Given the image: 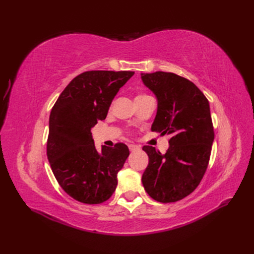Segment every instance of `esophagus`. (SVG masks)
Listing matches in <instances>:
<instances>
[{
    "instance_id": "esophagus-1",
    "label": "esophagus",
    "mask_w": 254,
    "mask_h": 254,
    "mask_svg": "<svg viewBox=\"0 0 254 254\" xmlns=\"http://www.w3.org/2000/svg\"><path fill=\"white\" fill-rule=\"evenodd\" d=\"M128 147H129V149L131 150V151L136 150V149H140V146L134 145V144H129V145H128Z\"/></svg>"
}]
</instances>
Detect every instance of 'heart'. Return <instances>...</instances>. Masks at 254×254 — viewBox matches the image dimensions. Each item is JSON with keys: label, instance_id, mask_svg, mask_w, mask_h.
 <instances>
[{"label": "heart", "instance_id": "1", "mask_svg": "<svg viewBox=\"0 0 254 254\" xmlns=\"http://www.w3.org/2000/svg\"><path fill=\"white\" fill-rule=\"evenodd\" d=\"M145 96H147V95H146V94H140V95L136 96L135 99H139V98H142V97H145Z\"/></svg>", "mask_w": 254, "mask_h": 254}]
</instances>
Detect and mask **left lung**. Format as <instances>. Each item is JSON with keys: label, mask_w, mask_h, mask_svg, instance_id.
<instances>
[{"label": "left lung", "mask_w": 254, "mask_h": 254, "mask_svg": "<svg viewBox=\"0 0 254 254\" xmlns=\"http://www.w3.org/2000/svg\"><path fill=\"white\" fill-rule=\"evenodd\" d=\"M141 77L158 98L151 131L171 135L164 155L143 146L149 163L142 182L152 199L176 202L195 190L209 165L214 141L209 101L194 82L177 74L142 73Z\"/></svg>", "instance_id": "obj_1"}]
</instances>
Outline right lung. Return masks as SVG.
<instances>
[{
	"mask_svg": "<svg viewBox=\"0 0 254 254\" xmlns=\"http://www.w3.org/2000/svg\"><path fill=\"white\" fill-rule=\"evenodd\" d=\"M134 72L87 71L67 84L53 106L47 153L65 193L82 203L98 204L112 196L129 149L124 143L97 151L91 128L106 119L112 99Z\"/></svg>",
	"mask_w": 254,
	"mask_h": 254,
	"instance_id": "obj_1",
	"label": "right lung"
}]
</instances>
